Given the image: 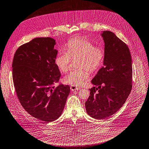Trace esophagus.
<instances>
[{
  "mask_svg": "<svg viewBox=\"0 0 149 149\" xmlns=\"http://www.w3.org/2000/svg\"><path fill=\"white\" fill-rule=\"evenodd\" d=\"M70 88L72 91H75V90H78L79 89V87H75V86H71L70 87Z\"/></svg>",
  "mask_w": 149,
  "mask_h": 149,
  "instance_id": "34e87169",
  "label": "esophagus"
}]
</instances>
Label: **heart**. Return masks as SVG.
Masks as SVG:
<instances>
[{
	"mask_svg": "<svg viewBox=\"0 0 149 149\" xmlns=\"http://www.w3.org/2000/svg\"><path fill=\"white\" fill-rule=\"evenodd\" d=\"M66 51H60L55 63L59 70L65 73L69 70L71 59H77L79 69L70 71L64 78V81L73 86H81L89 77L90 72H95L102 66L105 50L102 46H96L90 40L76 37L70 40L66 45Z\"/></svg>",
	"mask_w": 149,
	"mask_h": 149,
	"instance_id": "1",
	"label": "heart"
}]
</instances>
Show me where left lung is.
<instances>
[{
	"instance_id": "8db88e82",
	"label": "left lung",
	"mask_w": 149,
	"mask_h": 149,
	"mask_svg": "<svg viewBox=\"0 0 149 149\" xmlns=\"http://www.w3.org/2000/svg\"><path fill=\"white\" fill-rule=\"evenodd\" d=\"M104 42L103 66L91 80L98 88L89 89L86 102L87 113L92 118L104 119L116 113L125 103L132 89V68L130 49L113 33L102 34Z\"/></svg>"
}]
</instances>
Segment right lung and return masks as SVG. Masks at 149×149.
Listing matches in <instances>:
<instances>
[{
    "label": "right lung",
    "instance_id": "right-lung-1",
    "mask_svg": "<svg viewBox=\"0 0 149 149\" xmlns=\"http://www.w3.org/2000/svg\"><path fill=\"white\" fill-rule=\"evenodd\" d=\"M51 37L35 38L18 47L12 62V78L18 100L30 115L43 122L57 119L70 93L68 85L58 83L55 65L58 51Z\"/></svg>",
    "mask_w": 149,
    "mask_h": 149
}]
</instances>
